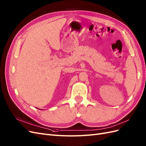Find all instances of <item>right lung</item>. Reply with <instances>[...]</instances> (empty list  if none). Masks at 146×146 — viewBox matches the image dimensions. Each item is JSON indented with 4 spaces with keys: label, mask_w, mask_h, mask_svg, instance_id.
Segmentation results:
<instances>
[{
    "label": "right lung",
    "mask_w": 146,
    "mask_h": 146,
    "mask_svg": "<svg viewBox=\"0 0 146 146\" xmlns=\"http://www.w3.org/2000/svg\"><path fill=\"white\" fill-rule=\"evenodd\" d=\"M40 110H41V109H40Z\"/></svg>",
    "instance_id": "add662e5"
}]
</instances>
